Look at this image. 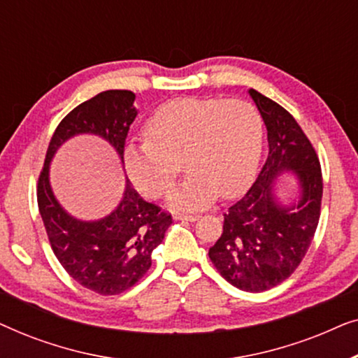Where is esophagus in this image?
I'll use <instances>...</instances> for the list:
<instances>
[{
  "instance_id": "1",
  "label": "esophagus",
  "mask_w": 358,
  "mask_h": 358,
  "mask_svg": "<svg viewBox=\"0 0 358 358\" xmlns=\"http://www.w3.org/2000/svg\"><path fill=\"white\" fill-rule=\"evenodd\" d=\"M176 220H182V222H195L199 220V215H190V213H176Z\"/></svg>"
}]
</instances>
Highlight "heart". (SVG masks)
Returning a JSON list of instances; mask_svg holds the SVG:
<instances>
[{"instance_id": "obj_1", "label": "heart", "mask_w": 358, "mask_h": 358, "mask_svg": "<svg viewBox=\"0 0 358 358\" xmlns=\"http://www.w3.org/2000/svg\"><path fill=\"white\" fill-rule=\"evenodd\" d=\"M264 127L241 99L180 97L161 104L145 125L146 141L129 145L125 168L150 197L168 190L182 164L189 178L168 195L173 208H199L217 197L233 199L251 185L262 151Z\"/></svg>"}]
</instances>
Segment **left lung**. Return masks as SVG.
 <instances>
[{
    "label": "left lung",
    "instance_id": "8db88e82",
    "mask_svg": "<svg viewBox=\"0 0 358 358\" xmlns=\"http://www.w3.org/2000/svg\"><path fill=\"white\" fill-rule=\"evenodd\" d=\"M267 129L268 156L252 187L223 213V233L208 257L224 280L259 293L287 280L310 248L321 215L322 174L316 150L290 112L249 90ZM293 170L302 197L283 208L271 194L273 180Z\"/></svg>",
    "mask_w": 358,
    "mask_h": 358
}]
</instances>
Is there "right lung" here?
<instances>
[{"label":"right lung","instance_id":"obj_1","mask_svg":"<svg viewBox=\"0 0 358 358\" xmlns=\"http://www.w3.org/2000/svg\"><path fill=\"white\" fill-rule=\"evenodd\" d=\"M134 101L131 91L110 90L75 107L53 131L37 182L38 212L53 254L73 280L99 295H119L148 272L151 252L163 241L173 217L127 184L124 199L109 217L80 222L53 197L48 166L60 145L80 134L107 140L124 163L125 140L136 117Z\"/></svg>","mask_w":358,"mask_h":358}]
</instances>
